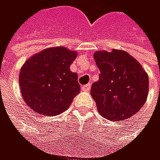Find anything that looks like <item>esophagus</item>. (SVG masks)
Segmentation results:
<instances>
[{"mask_svg":"<svg viewBox=\"0 0 160 160\" xmlns=\"http://www.w3.org/2000/svg\"><path fill=\"white\" fill-rule=\"evenodd\" d=\"M81 89H82L83 92H90V90H91V84H87V85L83 86Z\"/></svg>","mask_w":160,"mask_h":160,"instance_id":"esophagus-1","label":"esophagus"}]
</instances>
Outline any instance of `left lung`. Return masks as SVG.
<instances>
[{
    "mask_svg": "<svg viewBox=\"0 0 160 160\" xmlns=\"http://www.w3.org/2000/svg\"><path fill=\"white\" fill-rule=\"evenodd\" d=\"M93 57L100 76L92 84L91 93L98 112L112 121L132 117L147 100V72L138 60L125 50H98Z\"/></svg>",
    "mask_w": 160,
    "mask_h": 160,
    "instance_id": "1",
    "label": "left lung"
}]
</instances>
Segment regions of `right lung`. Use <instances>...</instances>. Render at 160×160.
Wrapping results in <instances>:
<instances>
[{"label":"right lung","mask_w":160,"mask_h":160,"mask_svg":"<svg viewBox=\"0 0 160 160\" xmlns=\"http://www.w3.org/2000/svg\"><path fill=\"white\" fill-rule=\"evenodd\" d=\"M77 56L65 47L43 49L20 69L19 86L23 101L36 113L57 115L66 112L80 92L78 75L69 69Z\"/></svg>","instance_id":"right-lung-1"}]
</instances>
